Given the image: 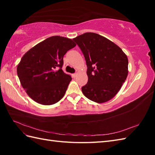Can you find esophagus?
<instances>
[{"label":"esophagus","mask_w":155,"mask_h":155,"mask_svg":"<svg viewBox=\"0 0 155 155\" xmlns=\"http://www.w3.org/2000/svg\"><path fill=\"white\" fill-rule=\"evenodd\" d=\"M77 73H74V74H72V77H73V78L77 77Z\"/></svg>","instance_id":"esophagus-1"}]
</instances>
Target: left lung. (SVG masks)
<instances>
[{"mask_svg":"<svg viewBox=\"0 0 155 155\" xmlns=\"http://www.w3.org/2000/svg\"><path fill=\"white\" fill-rule=\"evenodd\" d=\"M84 54L87 83L82 87L88 99L98 103L113 98L128 75L127 55L114 42L94 32H85L72 39Z\"/></svg>","mask_w":155,"mask_h":155,"instance_id":"1","label":"left lung"}]
</instances>
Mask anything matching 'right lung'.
I'll return each mask as SVG.
<instances>
[{
    "instance_id": "obj_1",
    "label": "right lung",
    "mask_w": 155,
    "mask_h": 155,
    "mask_svg": "<svg viewBox=\"0 0 155 155\" xmlns=\"http://www.w3.org/2000/svg\"><path fill=\"white\" fill-rule=\"evenodd\" d=\"M75 46L70 38L53 36L35 46L22 57L17 74L32 100L51 105L63 97L72 80L71 75L62 70L63 57Z\"/></svg>"
}]
</instances>
